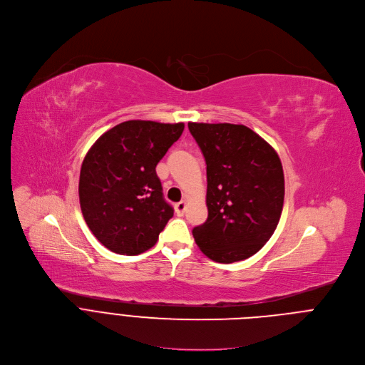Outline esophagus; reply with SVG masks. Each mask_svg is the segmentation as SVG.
Instances as JSON below:
<instances>
[{
	"label": "esophagus",
	"instance_id": "esophagus-1",
	"mask_svg": "<svg viewBox=\"0 0 365 365\" xmlns=\"http://www.w3.org/2000/svg\"><path fill=\"white\" fill-rule=\"evenodd\" d=\"M185 210H186V202H185V200L179 202V203L175 206V212H176L178 216H183V215H185Z\"/></svg>",
	"mask_w": 365,
	"mask_h": 365
}]
</instances>
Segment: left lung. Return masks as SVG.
Returning a JSON list of instances; mask_svg holds the SVG:
<instances>
[{
  "label": "left lung",
  "mask_w": 365,
  "mask_h": 365,
  "mask_svg": "<svg viewBox=\"0 0 365 365\" xmlns=\"http://www.w3.org/2000/svg\"><path fill=\"white\" fill-rule=\"evenodd\" d=\"M205 160L207 220L193 229L213 262L235 263L256 255L274 233L284 203V173L277 152L256 132L233 123H187Z\"/></svg>",
  "instance_id": "obj_1"
}]
</instances>
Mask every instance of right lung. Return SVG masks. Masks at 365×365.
Here are the masks:
<instances>
[{
  "label": "right lung",
  "mask_w": 365,
  "mask_h": 365,
  "mask_svg": "<svg viewBox=\"0 0 365 365\" xmlns=\"http://www.w3.org/2000/svg\"><path fill=\"white\" fill-rule=\"evenodd\" d=\"M185 123L126 120L88 150L79 175V203L93 236L110 252L140 255L153 247L173 216L156 165Z\"/></svg>",
  "instance_id": "1"
}]
</instances>
